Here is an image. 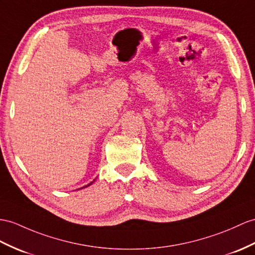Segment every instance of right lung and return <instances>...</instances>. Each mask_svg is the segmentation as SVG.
<instances>
[{
	"label": "right lung",
	"instance_id": "add662e5",
	"mask_svg": "<svg viewBox=\"0 0 255 255\" xmlns=\"http://www.w3.org/2000/svg\"><path fill=\"white\" fill-rule=\"evenodd\" d=\"M91 184H93V182H92V183H90V184H89V185H86V186H85V187H88V186H90V185H91Z\"/></svg>",
	"mask_w": 255,
	"mask_h": 255
}]
</instances>
